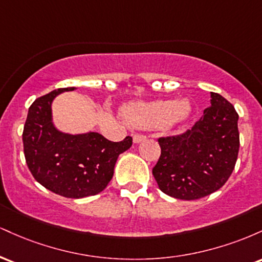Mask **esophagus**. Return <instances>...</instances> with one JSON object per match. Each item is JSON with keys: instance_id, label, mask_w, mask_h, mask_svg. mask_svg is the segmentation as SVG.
I'll use <instances>...</instances> for the list:
<instances>
[{"instance_id": "34e87169", "label": "esophagus", "mask_w": 262, "mask_h": 262, "mask_svg": "<svg viewBox=\"0 0 262 262\" xmlns=\"http://www.w3.org/2000/svg\"><path fill=\"white\" fill-rule=\"evenodd\" d=\"M146 139V135H144V134H140V133H137V134H134L133 135V141L134 143H141V141H144Z\"/></svg>"}]
</instances>
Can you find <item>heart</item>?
Returning <instances> with one entry per match:
<instances>
[{"label":"heart","mask_w":262,"mask_h":262,"mask_svg":"<svg viewBox=\"0 0 262 262\" xmlns=\"http://www.w3.org/2000/svg\"><path fill=\"white\" fill-rule=\"evenodd\" d=\"M189 112L186 102L172 100H159L150 102H137L124 107V118L138 128H159L172 125L183 121Z\"/></svg>","instance_id":"obj_1"}]
</instances>
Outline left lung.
<instances>
[{"instance_id":"obj_1","label":"left lung","mask_w":262,"mask_h":262,"mask_svg":"<svg viewBox=\"0 0 262 262\" xmlns=\"http://www.w3.org/2000/svg\"><path fill=\"white\" fill-rule=\"evenodd\" d=\"M237 119L233 104L210 92V106L193 127L158 139L161 154L152 175L159 188L185 201L218 191L235 167L240 145Z\"/></svg>"}]
</instances>
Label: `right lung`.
<instances>
[{
  "label": "right lung",
  "instance_id": "1",
  "mask_svg": "<svg viewBox=\"0 0 262 262\" xmlns=\"http://www.w3.org/2000/svg\"><path fill=\"white\" fill-rule=\"evenodd\" d=\"M75 87L54 90L32 103L23 129V150L33 177L54 193L82 198L100 193L112 180L119 154L133 138L111 141L95 133L70 135L54 128L52 102L56 95Z\"/></svg>",
  "mask_w": 262,
  "mask_h": 262
}]
</instances>
